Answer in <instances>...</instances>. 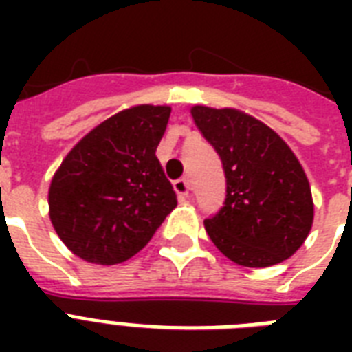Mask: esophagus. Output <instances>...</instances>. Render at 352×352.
<instances>
[{
  "instance_id": "1",
  "label": "esophagus",
  "mask_w": 352,
  "mask_h": 352,
  "mask_svg": "<svg viewBox=\"0 0 352 352\" xmlns=\"http://www.w3.org/2000/svg\"><path fill=\"white\" fill-rule=\"evenodd\" d=\"M173 190H175L179 195H188L190 190H192V188H190V181H188L186 177H184V179H177V181L173 182Z\"/></svg>"
}]
</instances>
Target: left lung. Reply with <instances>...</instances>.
<instances>
[{"instance_id": "left-lung-1", "label": "left lung", "mask_w": 352, "mask_h": 352, "mask_svg": "<svg viewBox=\"0 0 352 352\" xmlns=\"http://www.w3.org/2000/svg\"><path fill=\"white\" fill-rule=\"evenodd\" d=\"M192 117L223 162L225 206L204 228L228 259L272 267L294 254L314 219L311 184L278 133L237 109L193 106Z\"/></svg>"}]
</instances>
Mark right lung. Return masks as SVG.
I'll list each match as a JSON object with an SVG mask.
<instances>
[{"label":"right lung","instance_id":"add662e5","mask_svg":"<svg viewBox=\"0 0 352 352\" xmlns=\"http://www.w3.org/2000/svg\"><path fill=\"white\" fill-rule=\"evenodd\" d=\"M170 113L168 106H135L113 115L69 151L52 177L51 223L84 261H126L177 206L155 155Z\"/></svg>","mask_w":352,"mask_h":352}]
</instances>
